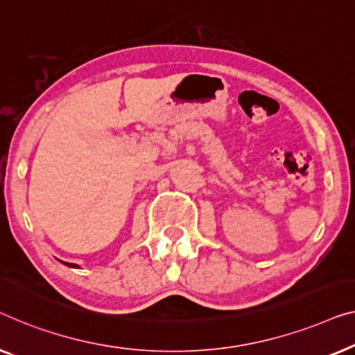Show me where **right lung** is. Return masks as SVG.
Returning <instances> with one entry per match:
<instances>
[{
  "instance_id": "right-lung-1",
  "label": "right lung",
  "mask_w": 355,
  "mask_h": 355,
  "mask_svg": "<svg viewBox=\"0 0 355 355\" xmlns=\"http://www.w3.org/2000/svg\"><path fill=\"white\" fill-rule=\"evenodd\" d=\"M62 262V261H61ZM64 266H67V267H72V268H78V266L77 263H71V262H62Z\"/></svg>"
}]
</instances>
